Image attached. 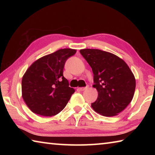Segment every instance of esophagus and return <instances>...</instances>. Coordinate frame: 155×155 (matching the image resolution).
I'll use <instances>...</instances> for the list:
<instances>
[{
  "instance_id": "34e87169",
  "label": "esophagus",
  "mask_w": 155,
  "mask_h": 155,
  "mask_svg": "<svg viewBox=\"0 0 155 155\" xmlns=\"http://www.w3.org/2000/svg\"><path fill=\"white\" fill-rule=\"evenodd\" d=\"M87 88V87H78V90H79L80 91H84V90H85Z\"/></svg>"
}]
</instances>
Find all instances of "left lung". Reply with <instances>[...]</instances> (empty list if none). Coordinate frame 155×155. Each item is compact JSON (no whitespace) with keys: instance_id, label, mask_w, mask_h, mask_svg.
<instances>
[{"instance_id":"8db88e82","label":"left lung","mask_w":155,"mask_h":155,"mask_svg":"<svg viewBox=\"0 0 155 155\" xmlns=\"http://www.w3.org/2000/svg\"><path fill=\"white\" fill-rule=\"evenodd\" d=\"M80 53L92 69L93 87L98 93L91 107L104 116L117 115L134 96V74L124 60L111 52L87 48L80 50Z\"/></svg>"}]
</instances>
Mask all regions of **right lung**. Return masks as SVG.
<instances>
[{"label": "right lung", "mask_w": 155, "mask_h": 155, "mask_svg": "<svg viewBox=\"0 0 155 155\" xmlns=\"http://www.w3.org/2000/svg\"><path fill=\"white\" fill-rule=\"evenodd\" d=\"M77 52L59 49L41 57L30 65L22 79V96L31 111L43 116L61 112L75 90L64 77L65 63Z\"/></svg>", "instance_id": "obj_1"}]
</instances>
